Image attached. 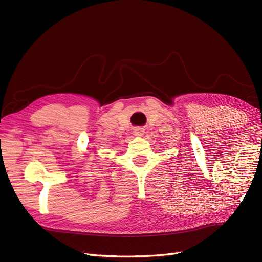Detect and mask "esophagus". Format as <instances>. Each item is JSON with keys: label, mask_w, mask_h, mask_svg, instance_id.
<instances>
[{"label": "esophagus", "mask_w": 262, "mask_h": 262, "mask_svg": "<svg viewBox=\"0 0 262 262\" xmlns=\"http://www.w3.org/2000/svg\"><path fill=\"white\" fill-rule=\"evenodd\" d=\"M143 133H144V131L142 130V129H140V128H136V129L133 130V134H134V136H137V137L143 136Z\"/></svg>", "instance_id": "34e87169"}]
</instances>
